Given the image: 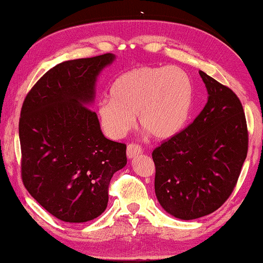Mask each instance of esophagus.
Returning <instances> with one entry per match:
<instances>
[{
    "mask_svg": "<svg viewBox=\"0 0 263 263\" xmlns=\"http://www.w3.org/2000/svg\"><path fill=\"white\" fill-rule=\"evenodd\" d=\"M142 151H143L142 147L137 145V144H128L126 155L128 158H135L136 156H138V155L142 154Z\"/></svg>",
    "mask_w": 263,
    "mask_h": 263,
    "instance_id": "34e87169",
    "label": "esophagus"
}]
</instances>
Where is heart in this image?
Returning a JSON list of instances; mask_svg holds the SVG:
<instances>
[{
	"mask_svg": "<svg viewBox=\"0 0 263 263\" xmlns=\"http://www.w3.org/2000/svg\"><path fill=\"white\" fill-rule=\"evenodd\" d=\"M194 99L191 76L177 66H138L124 72L110 87V98L98 102L102 130L123 138L135 124L156 139L175 136L190 117Z\"/></svg>",
	"mask_w": 263,
	"mask_h": 263,
	"instance_id": "1",
	"label": "heart"
}]
</instances>
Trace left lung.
<instances>
[{
    "mask_svg": "<svg viewBox=\"0 0 263 263\" xmlns=\"http://www.w3.org/2000/svg\"><path fill=\"white\" fill-rule=\"evenodd\" d=\"M199 73L209 94L204 109L153 151L157 200L183 220L207 216L228 200L248 153L247 121L237 95Z\"/></svg>",
    "mask_w": 263,
    "mask_h": 263,
    "instance_id": "8db88e82",
    "label": "left lung"
}]
</instances>
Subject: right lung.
<instances>
[{
    "label": "right lung",
    "instance_id": "obj_1",
    "mask_svg": "<svg viewBox=\"0 0 263 263\" xmlns=\"http://www.w3.org/2000/svg\"><path fill=\"white\" fill-rule=\"evenodd\" d=\"M114 59L105 53L57 64L21 108L22 182L47 212L68 223L99 217L113 174L127 163L126 145L107 139L87 107L94 102L98 76Z\"/></svg>",
    "mask_w": 263,
    "mask_h": 263
}]
</instances>
